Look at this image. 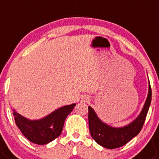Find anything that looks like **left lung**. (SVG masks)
Listing matches in <instances>:
<instances>
[{
	"mask_svg": "<svg viewBox=\"0 0 159 159\" xmlns=\"http://www.w3.org/2000/svg\"><path fill=\"white\" fill-rule=\"evenodd\" d=\"M151 101V85L141 112L132 122L123 127H112L99 118L94 110L89 107V126L93 140L100 146L107 149H115L126 144L137 136L144 123Z\"/></svg>",
	"mask_w": 159,
	"mask_h": 159,
	"instance_id": "8db88e82",
	"label": "left lung"
}]
</instances>
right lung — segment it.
I'll list each match as a JSON object with an SVG mask.
<instances>
[{
    "mask_svg": "<svg viewBox=\"0 0 159 159\" xmlns=\"http://www.w3.org/2000/svg\"><path fill=\"white\" fill-rule=\"evenodd\" d=\"M76 103L58 108L47 116L38 120H30L13 110L16 125L23 136L36 144L50 143L61 134L64 121Z\"/></svg>",
    "mask_w": 159,
    "mask_h": 159,
    "instance_id": "add662e5",
    "label": "right lung"
}]
</instances>
